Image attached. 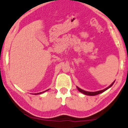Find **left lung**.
Masks as SVG:
<instances>
[{
  "label": "left lung",
  "instance_id": "8db88e82",
  "mask_svg": "<svg viewBox=\"0 0 128 128\" xmlns=\"http://www.w3.org/2000/svg\"><path fill=\"white\" fill-rule=\"evenodd\" d=\"M114 82H115V81H114V82H112V84H111L110 85V86H108V87L106 88H105V89H104V90H102L98 91V92H86V91H84V90H83L80 89V88L78 87V86H77V88H78V90H79V92H82V93H83L84 94L88 95V96H96V95L102 93V92H105V91H106V90H108V88H110L111 87V86H112L113 84H114Z\"/></svg>",
  "mask_w": 128,
  "mask_h": 128
}]
</instances>
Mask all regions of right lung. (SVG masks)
I'll return each instance as SVG.
<instances>
[{"label":"right lung","mask_w":128,"mask_h":128,"mask_svg":"<svg viewBox=\"0 0 128 128\" xmlns=\"http://www.w3.org/2000/svg\"><path fill=\"white\" fill-rule=\"evenodd\" d=\"M48 90H47L44 91V92H38V93H35L34 94H42V92H46V91H48Z\"/></svg>","instance_id":"obj_1"}]
</instances>
